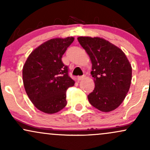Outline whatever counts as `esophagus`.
Instances as JSON below:
<instances>
[{
	"label": "esophagus",
	"mask_w": 150,
	"mask_h": 150,
	"mask_svg": "<svg viewBox=\"0 0 150 150\" xmlns=\"http://www.w3.org/2000/svg\"><path fill=\"white\" fill-rule=\"evenodd\" d=\"M84 77H85L84 75H82V76H78V77H77V80H78V81L82 80V79H84Z\"/></svg>",
	"instance_id": "obj_1"
}]
</instances>
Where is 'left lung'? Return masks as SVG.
<instances>
[{
	"instance_id": "obj_1",
	"label": "left lung",
	"mask_w": 150,
	"mask_h": 150,
	"mask_svg": "<svg viewBox=\"0 0 150 150\" xmlns=\"http://www.w3.org/2000/svg\"><path fill=\"white\" fill-rule=\"evenodd\" d=\"M77 40L92 63L95 87L87 96L89 103L104 112L116 109L131 83L132 68L128 58L122 50L101 38L80 37Z\"/></svg>"
}]
</instances>
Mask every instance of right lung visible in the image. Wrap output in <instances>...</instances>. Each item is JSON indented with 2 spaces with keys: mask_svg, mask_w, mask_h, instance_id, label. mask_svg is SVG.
I'll return each instance as SVG.
<instances>
[{
  "mask_svg": "<svg viewBox=\"0 0 150 150\" xmlns=\"http://www.w3.org/2000/svg\"><path fill=\"white\" fill-rule=\"evenodd\" d=\"M73 37L56 38L34 49L22 70L24 87L38 109L52 114L66 106V91L75 82L61 58Z\"/></svg>",
  "mask_w": 150,
  "mask_h": 150,
  "instance_id": "add662e5",
  "label": "right lung"
}]
</instances>
